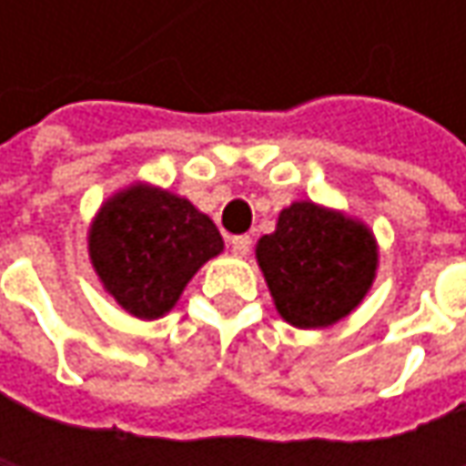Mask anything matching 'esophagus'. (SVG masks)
<instances>
[{"instance_id":"34e87169","label":"esophagus","mask_w":466,"mask_h":466,"mask_svg":"<svg viewBox=\"0 0 466 466\" xmlns=\"http://www.w3.org/2000/svg\"><path fill=\"white\" fill-rule=\"evenodd\" d=\"M230 251L236 257H246L251 251V236H233L230 238Z\"/></svg>"}]
</instances>
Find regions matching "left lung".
<instances>
[{
  "mask_svg": "<svg viewBox=\"0 0 466 466\" xmlns=\"http://www.w3.org/2000/svg\"><path fill=\"white\" fill-rule=\"evenodd\" d=\"M279 316L298 329H324L345 319L370 290L379 248L366 225L313 202H293L278 228L257 243Z\"/></svg>",
  "mask_w": 466,
  "mask_h": 466,
  "instance_id": "8db88e82",
  "label": "left lung"
}]
</instances>
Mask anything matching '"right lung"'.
Masks as SVG:
<instances>
[{
  "mask_svg": "<svg viewBox=\"0 0 466 466\" xmlns=\"http://www.w3.org/2000/svg\"><path fill=\"white\" fill-rule=\"evenodd\" d=\"M87 248L106 293L124 311L160 319L197 269L223 251V236L184 197L132 184L103 202Z\"/></svg>",
  "mask_w": 466,
  "mask_h": 466,
  "instance_id": "right-lung-1",
  "label": "right lung"
}]
</instances>
